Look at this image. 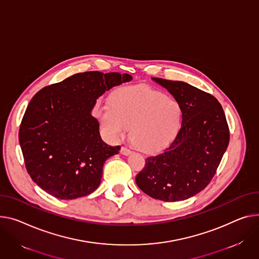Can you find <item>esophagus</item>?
<instances>
[{"label": "esophagus", "instance_id": "34e87169", "mask_svg": "<svg viewBox=\"0 0 259 259\" xmlns=\"http://www.w3.org/2000/svg\"><path fill=\"white\" fill-rule=\"evenodd\" d=\"M120 154H123V155H129V154H131V150L130 149H128V148H126V147H122V149H120Z\"/></svg>", "mask_w": 259, "mask_h": 259}]
</instances>
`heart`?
Wrapping results in <instances>:
<instances>
[{
	"label": "heart",
	"instance_id": "1",
	"mask_svg": "<svg viewBox=\"0 0 259 259\" xmlns=\"http://www.w3.org/2000/svg\"><path fill=\"white\" fill-rule=\"evenodd\" d=\"M102 129L113 142L131 128L133 145L145 153L166 148L177 136L182 109L177 100L150 88H122L99 109Z\"/></svg>",
	"mask_w": 259,
	"mask_h": 259
}]
</instances>
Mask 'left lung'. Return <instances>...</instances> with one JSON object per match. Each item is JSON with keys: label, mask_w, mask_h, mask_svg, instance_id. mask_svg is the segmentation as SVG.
<instances>
[{"label": "left lung", "mask_w": 259, "mask_h": 259, "mask_svg": "<svg viewBox=\"0 0 259 259\" xmlns=\"http://www.w3.org/2000/svg\"><path fill=\"white\" fill-rule=\"evenodd\" d=\"M153 81L177 100L182 123L175 140L162 153L146 159L135 181L150 197L175 202L191 198L208 185L229 144V128L219 101L182 82Z\"/></svg>", "instance_id": "obj_1"}]
</instances>
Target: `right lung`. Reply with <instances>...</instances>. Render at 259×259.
<instances>
[{
    "label": "right lung",
    "mask_w": 259,
    "mask_h": 259,
    "mask_svg": "<svg viewBox=\"0 0 259 259\" xmlns=\"http://www.w3.org/2000/svg\"><path fill=\"white\" fill-rule=\"evenodd\" d=\"M131 80L128 74L79 73L32 98L19 140L28 173L45 192L73 200L98 188L103 165L120 147L102 141L92 111L106 91Z\"/></svg>",
    "instance_id": "add662e5"
}]
</instances>
